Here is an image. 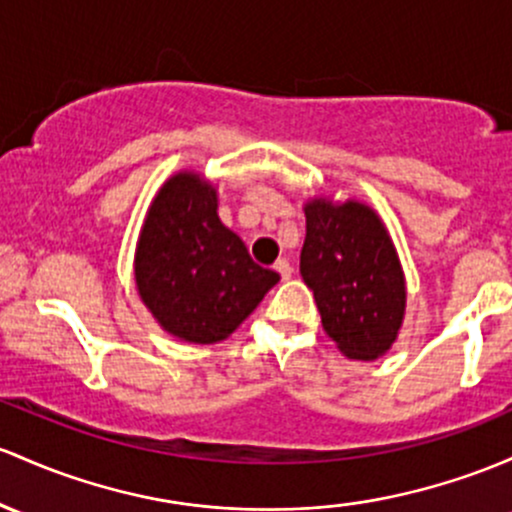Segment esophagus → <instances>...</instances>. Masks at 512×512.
Wrapping results in <instances>:
<instances>
[{
  "label": "esophagus",
  "mask_w": 512,
  "mask_h": 512,
  "mask_svg": "<svg viewBox=\"0 0 512 512\" xmlns=\"http://www.w3.org/2000/svg\"><path fill=\"white\" fill-rule=\"evenodd\" d=\"M274 269H277V274L282 279H291V274H294V267L289 265V260H277L274 262Z\"/></svg>",
  "instance_id": "obj_1"
}]
</instances>
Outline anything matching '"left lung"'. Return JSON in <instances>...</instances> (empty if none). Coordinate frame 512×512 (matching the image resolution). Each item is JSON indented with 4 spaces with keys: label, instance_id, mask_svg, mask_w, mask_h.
Listing matches in <instances>:
<instances>
[{
    "label": "left lung",
    "instance_id": "8db88e82",
    "mask_svg": "<svg viewBox=\"0 0 512 512\" xmlns=\"http://www.w3.org/2000/svg\"><path fill=\"white\" fill-rule=\"evenodd\" d=\"M301 277L342 355L376 359L389 350L406 311V282L396 247L369 206L306 204Z\"/></svg>",
    "mask_w": 512,
    "mask_h": 512
}]
</instances>
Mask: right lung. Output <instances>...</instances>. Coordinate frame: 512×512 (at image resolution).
<instances>
[{"mask_svg": "<svg viewBox=\"0 0 512 512\" xmlns=\"http://www.w3.org/2000/svg\"><path fill=\"white\" fill-rule=\"evenodd\" d=\"M216 209V189L199 174H174L155 196L136 250L140 299L167 333L196 345L226 340L279 282Z\"/></svg>", "mask_w": 512, "mask_h": 512, "instance_id": "1", "label": "right lung"}]
</instances>
